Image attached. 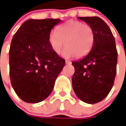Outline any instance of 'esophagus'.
Here are the masks:
<instances>
[{
    "instance_id": "obj_1",
    "label": "esophagus",
    "mask_w": 126,
    "mask_h": 126,
    "mask_svg": "<svg viewBox=\"0 0 126 126\" xmlns=\"http://www.w3.org/2000/svg\"><path fill=\"white\" fill-rule=\"evenodd\" d=\"M65 63L66 64H71V62L69 60H66Z\"/></svg>"
}]
</instances>
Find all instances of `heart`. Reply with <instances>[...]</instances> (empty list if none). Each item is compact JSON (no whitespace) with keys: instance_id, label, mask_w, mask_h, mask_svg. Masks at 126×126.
Returning a JSON list of instances; mask_svg holds the SVG:
<instances>
[{"instance_id":"1","label":"heart","mask_w":126,"mask_h":126,"mask_svg":"<svg viewBox=\"0 0 126 126\" xmlns=\"http://www.w3.org/2000/svg\"><path fill=\"white\" fill-rule=\"evenodd\" d=\"M94 41V31L88 24L75 20L67 21L60 25L49 36V45L55 54H60L63 47L62 56L69 58L82 57L91 50Z\"/></svg>"}]
</instances>
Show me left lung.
Listing matches in <instances>:
<instances>
[{
  "mask_svg": "<svg viewBox=\"0 0 126 126\" xmlns=\"http://www.w3.org/2000/svg\"><path fill=\"white\" fill-rule=\"evenodd\" d=\"M94 31V41L90 52L72 62L75 72L72 87L76 96L88 104L104 99L114 85L118 53L115 38L108 25L98 17H79Z\"/></svg>",
  "mask_w": 126,
  "mask_h": 126,
  "instance_id": "left-lung-1",
  "label": "left lung"
}]
</instances>
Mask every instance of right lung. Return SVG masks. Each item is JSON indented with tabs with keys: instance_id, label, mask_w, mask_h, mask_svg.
I'll use <instances>...</instances> for the list:
<instances>
[{
	"instance_id": "obj_1",
	"label": "right lung",
	"mask_w": 126,
	"mask_h": 126,
	"mask_svg": "<svg viewBox=\"0 0 126 126\" xmlns=\"http://www.w3.org/2000/svg\"><path fill=\"white\" fill-rule=\"evenodd\" d=\"M58 19H29L12 38L9 51L11 84L19 97L27 103L46 99L54 88L65 60L51 50V30Z\"/></svg>"
}]
</instances>
